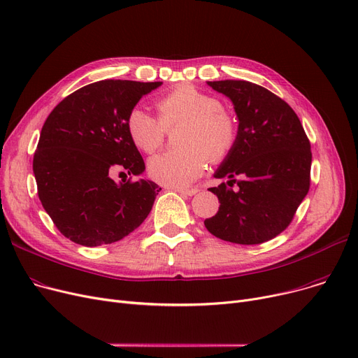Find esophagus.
<instances>
[{
	"label": "esophagus",
	"instance_id": "34e87169",
	"mask_svg": "<svg viewBox=\"0 0 358 358\" xmlns=\"http://www.w3.org/2000/svg\"><path fill=\"white\" fill-rule=\"evenodd\" d=\"M174 190L182 196H194L197 193V189H174Z\"/></svg>",
	"mask_w": 358,
	"mask_h": 358
}]
</instances>
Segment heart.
I'll use <instances>...</instances> for the list:
<instances>
[{"mask_svg": "<svg viewBox=\"0 0 358 358\" xmlns=\"http://www.w3.org/2000/svg\"><path fill=\"white\" fill-rule=\"evenodd\" d=\"M158 119L141 107L129 111L127 135L139 150L152 154L162 145L165 130L182 122L178 143L182 149L166 150L149 159L148 173L166 187L181 189L197 180L208 159H227L238 142V122L222 103L194 85L181 84L155 103Z\"/></svg>", "mask_w": 358, "mask_h": 358, "instance_id": "b5f03b06", "label": "heart"}]
</instances>
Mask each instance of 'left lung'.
<instances>
[{
	"mask_svg": "<svg viewBox=\"0 0 358 358\" xmlns=\"http://www.w3.org/2000/svg\"><path fill=\"white\" fill-rule=\"evenodd\" d=\"M208 84L231 99L239 126L234 152L215 173L231 180L209 189L220 206L204 227L241 245L267 242L289 227L309 192L310 142L294 110L267 88L239 80Z\"/></svg>",
	"mask_w": 358,
	"mask_h": 358,
	"instance_id": "obj_1",
	"label": "left lung"
}]
</instances>
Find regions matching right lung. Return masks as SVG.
Here are the masks:
<instances>
[{
  "label": "right lung",
  "mask_w": 358,
  "mask_h": 358,
  "mask_svg": "<svg viewBox=\"0 0 358 358\" xmlns=\"http://www.w3.org/2000/svg\"><path fill=\"white\" fill-rule=\"evenodd\" d=\"M161 84L97 81L69 94L48 116L33 157L37 194L55 227L72 242L99 247L120 241L152 209L159 185L130 178L117 184L111 173H143L126 117Z\"/></svg>",
  "instance_id": "obj_1"
}]
</instances>
